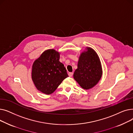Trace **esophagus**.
Wrapping results in <instances>:
<instances>
[{
    "mask_svg": "<svg viewBox=\"0 0 133 133\" xmlns=\"http://www.w3.org/2000/svg\"><path fill=\"white\" fill-rule=\"evenodd\" d=\"M73 73L72 72H70V73H68V75H69V77H71V76H72V75H73Z\"/></svg>",
    "mask_w": 133,
    "mask_h": 133,
    "instance_id": "34e87169",
    "label": "esophagus"
}]
</instances>
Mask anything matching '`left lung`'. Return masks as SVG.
Wrapping results in <instances>:
<instances>
[{"mask_svg":"<svg viewBox=\"0 0 133 133\" xmlns=\"http://www.w3.org/2000/svg\"><path fill=\"white\" fill-rule=\"evenodd\" d=\"M102 75L101 63L96 52L93 48L87 47L79 58L78 68L73 74L74 80L84 89L94 87Z\"/></svg>","mask_w":133,"mask_h":133,"instance_id":"obj_1","label":"left lung"}]
</instances>
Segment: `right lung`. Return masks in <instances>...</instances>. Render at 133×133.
I'll list each match as a JSON object with an SVG mask.
<instances>
[{
  "label": "right lung",
  "instance_id": "1",
  "mask_svg": "<svg viewBox=\"0 0 133 133\" xmlns=\"http://www.w3.org/2000/svg\"><path fill=\"white\" fill-rule=\"evenodd\" d=\"M60 53L54 49L45 51L33 62L32 79L36 88L45 94L53 93L67 78L66 69L59 61Z\"/></svg>",
  "mask_w": 133,
  "mask_h": 133
}]
</instances>
